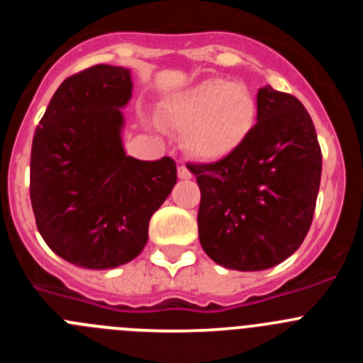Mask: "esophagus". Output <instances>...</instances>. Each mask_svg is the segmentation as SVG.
I'll return each instance as SVG.
<instances>
[{"mask_svg": "<svg viewBox=\"0 0 363 363\" xmlns=\"http://www.w3.org/2000/svg\"><path fill=\"white\" fill-rule=\"evenodd\" d=\"M178 178H182V179H191L192 174H191V171H189L187 167H185V165H179V167H178Z\"/></svg>", "mask_w": 363, "mask_h": 363, "instance_id": "esophagus-1", "label": "esophagus"}]
</instances>
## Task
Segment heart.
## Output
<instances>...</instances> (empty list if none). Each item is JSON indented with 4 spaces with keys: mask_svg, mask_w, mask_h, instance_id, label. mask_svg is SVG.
Instances as JSON below:
<instances>
[{
    "mask_svg": "<svg viewBox=\"0 0 363 363\" xmlns=\"http://www.w3.org/2000/svg\"><path fill=\"white\" fill-rule=\"evenodd\" d=\"M256 99L242 83L205 79L167 99L162 118L184 130V147L203 162H218L238 149L256 121Z\"/></svg>",
    "mask_w": 363,
    "mask_h": 363,
    "instance_id": "1",
    "label": "heart"
}]
</instances>
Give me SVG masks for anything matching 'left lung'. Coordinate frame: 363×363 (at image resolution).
I'll list each match as a JSON object with an SVG mask.
<instances>
[{"label": "left lung", "instance_id": "obj_1", "mask_svg": "<svg viewBox=\"0 0 363 363\" xmlns=\"http://www.w3.org/2000/svg\"><path fill=\"white\" fill-rule=\"evenodd\" d=\"M251 134L220 162L191 163L201 191L198 236L218 265L264 271L289 258L309 233L322 150L300 99L262 86Z\"/></svg>", "mask_w": 363, "mask_h": 363}]
</instances>
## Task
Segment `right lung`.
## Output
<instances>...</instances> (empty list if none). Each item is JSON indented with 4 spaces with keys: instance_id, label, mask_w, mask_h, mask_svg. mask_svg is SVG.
Returning a JSON list of instances; mask_svg holds the SVG:
<instances>
[{
    "instance_id": "right-lung-1",
    "label": "right lung",
    "mask_w": 363,
    "mask_h": 363,
    "mask_svg": "<svg viewBox=\"0 0 363 363\" xmlns=\"http://www.w3.org/2000/svg\"><path fill=\"white\" fill-rule=\"evenodd\" d=\"M130 70L94 65L57 86L30 152V201L45 243L69 264L114 269L143 251L149 221L176 184L171 158L127 156L121 108Z\"/></svg>"
}]
</instances>
